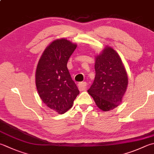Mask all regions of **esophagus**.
<instances>
[{
  "mask_svg": "<svg viewBox=\"0 0 154 154\" xmlns=\"http://www.w3.org/2000/svg\"><path fill=\"white\" fill-rule=\"evenodd\" d=\"M78 88L80 90V91H85V90L86 88L87 87V83L86 82H80L78 85Z\"/></svg>",
  "mask_w": 154,
  "mask_h": 154,
  "instance_id": "34e87169",
  "label": "esophagus"
}]
</instances>
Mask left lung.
<instances>
[{
  "label": "left lung",
  "mask_w": 154,
  "mask_h": 154,
  "mask_svg": "<svg viewBox=\"0 0 154 154\" xmlns=\"http://www.w3.org/2000/svg\"><path fill=\"white\" fill-rule=\"evenodd\" d=\"M94 80L88 92L103 111L119 104L127 90L128 78L118 54L107 47L96 57Z\"/></svg>",
  "instance_id": "left-lung-1"
}]
</instances>
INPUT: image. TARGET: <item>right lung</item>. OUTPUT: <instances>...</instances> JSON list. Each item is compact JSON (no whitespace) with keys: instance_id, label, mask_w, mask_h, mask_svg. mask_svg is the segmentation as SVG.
Masks as SVG:
<instances>
[{"instance_id":"right-lung-1","label":"right lung","mask_w":154,"mask_h":154,"mask_svg":"<svg viewBox=\"0 0 154 154\" xmlns=\"http://www.w3.org/2000/svg\"><path fill=\"white\" fill-rule=\"evenodd\" d=\"M76 47L65 39L54 41L37 64L35 81L39 97L49 108L59 114L68 111L80 93L67 68Z\"/></svg>"}]
</instances>
